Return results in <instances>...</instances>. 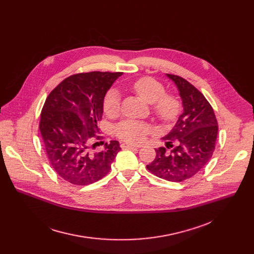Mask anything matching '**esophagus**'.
I'll use <instances>...</instances> for the list:
<instances>
[{"label": "esophagus", "mask_w": 254, "mask_h": 254, "mask_svg": "<svg viewBox=\"0 0 254 254\" xmlns=\"http://www.w3.org/2000/svg\"><path fill=\"white\" fill-rule=\"evenodd\" d=\"M121 147L123 148V149H138L139 147L138 146H135V144H131V143H122L121 144Z\"/></svg>", "instance_id": "esophagus-1"}]
</instances>
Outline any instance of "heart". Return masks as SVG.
<instances>
[{"label": "heart", "instance_id": "heart-1", "mask_svg": "<svg viewBox=\"0 0 254 254\" xmlns=\"http://www.w3.org/2000/svg\"><path fill=\"white\" fill-rule=\"evenodd\" d=\"M131 89L144 101L152 104L153 114L164 123L176 120L179 115L181 103L176 95L166 93L163 83L152 77H141L131 84ZM103 112L107 117H117L121 111V95L112 88L106 92L102 101ZM152 131L151 127L142 122L126 120L116 127L117 135L125 141L138 143Z\"/></svg>", "mask_w": 254, "mask_h": 254}]
</instances>
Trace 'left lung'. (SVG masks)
Here are the masks:
<instances>
[{"instance_id":"obj_1","label":"left lung","mask_w":254,"mask_h":254,"mask_svg":"<svg viewBox=\"0 0 254 254\" xmlns=\"http://www.w3.org/2000/svg\"><path fill=\"white\" fill-rule=\"evenodd\" d=\"M166 75L179 90L183 114L163 137L167 148L156 149V159L147 169L161 179L178 183L192 178L208 164L215 150L218 124L212 106L195 86L180 76ZM170 147L173 149L168 153Z\"/></svg>"}]
</instances>
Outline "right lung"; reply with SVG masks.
<instances>
[{"label":"right lung","mask_w":254,"mask_h":254,"mask_svg":"<svg viewBox=\"0 0 254 254\" xmlns=\"http://www.w3.org/2000/svg\"><path fill=\"white\" fill-rule=\"evenodd\" d=\"M122 74L94 71L71 75L46 98L39 125L45 152L53 170L71 184L97 182L108 174L122 150L118 140L106 142L98 153L89 147L93 137H98L104 95Z\"/></svg>","instance_id":"1"}]
</instances>
